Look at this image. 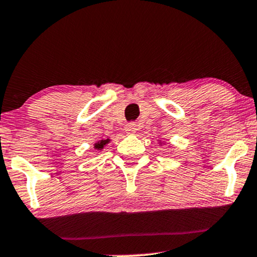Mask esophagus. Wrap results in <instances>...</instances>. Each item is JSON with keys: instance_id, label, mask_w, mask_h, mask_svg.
<instances>
[{"instance_id": "1", "label": "esophagus", "mask_w": 257, "mask_h": 257, "mask_svg": "<svg viewBox=\"0 0 257 257\" xmlns=\"http://www.w3.org/2000/svg\"><path fill=\"white\" fill-rule=\"evenodd\" d=\"M136 131H137V125H136V123L130 122V123H127V125H126V127H125V132H126V134L134 135Z\"/></svg>"}]
</instances>
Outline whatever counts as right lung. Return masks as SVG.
Segmentation results:
<instances>
[{
  "instance_id": "obj_1",
  "label": "right lung",
  "mask_w": 257,
  "mask_h": 257,
  "mask_svg": "<svg viewBox=\"0 0 257 257\" xmlns=\"http://www.w3.org/2000/svg\"><path fill=\"white\" fill-rule=\"evenodd\" d=\"M108 142H109V140H105V141H99V142H97V143L95 144V149H97V150L103 149V147L105 146V144L108 143Z\"/></svg>"
}]
</instances>
